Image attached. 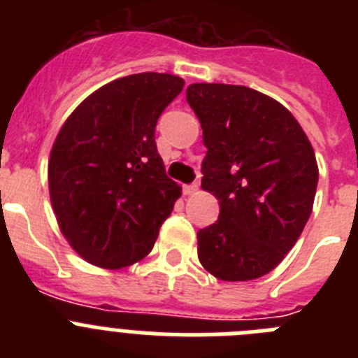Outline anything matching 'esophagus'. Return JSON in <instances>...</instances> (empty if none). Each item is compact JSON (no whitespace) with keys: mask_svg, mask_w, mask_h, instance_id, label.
Listing matches in <instances>:
<instances>
[{"mask_svg":"<svg viewBox=\"0 0 358 358\" xmlns=\"http://www.w3.org/2000/svg\"><path fill=\"white\" fill-rule=\"evenodd\" d=\"M197 189H199V182H192V185H185V186H182V194H185V195H192V194H195Z\"/></svg>","mask_w":358,"mask_h":358,"instance_id":"1","label":"esophagus"}]
</instances>
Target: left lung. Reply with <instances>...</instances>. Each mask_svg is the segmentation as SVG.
Wrapping results in <instances>:
<instances>
[{
    "label": "left lung",
    "instance_id": "left-lung-1",
    "mask_svg": "<svg viewBox=\"0 0 358 358\" xmlns=\"http://www.w3.org/2000/svg\"><path fill=\"white\" fill-rule=\"evenodd\" d=\"M202 127V189L220 213L199 229L202 267L224 281L271 273L303 233L317 189V161L301 125L274 98L245 85L192 84Z\"/></svg>",
    "mask_w": 358,
    "mask_h": 358
}]
</instances>
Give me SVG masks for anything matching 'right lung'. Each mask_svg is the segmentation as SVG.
<instances>
[{"label":"right lung","instance_id":"right-lung-1","mask_svg":"<svg viewBox=\"0 0 358 358\" xmlns=\"http://www.w3.org/2000/svg\"><path fill=\"white\" fill-rule=\"evenodd\" d=\"M182 85L169 73L118 78L85 98L59 131L50 197L62 235L85 262L129 267L154 248L181 197L164 173L156 123Z\"/></svg>","mask_w":358,"mask_h":358}]
</instances>
